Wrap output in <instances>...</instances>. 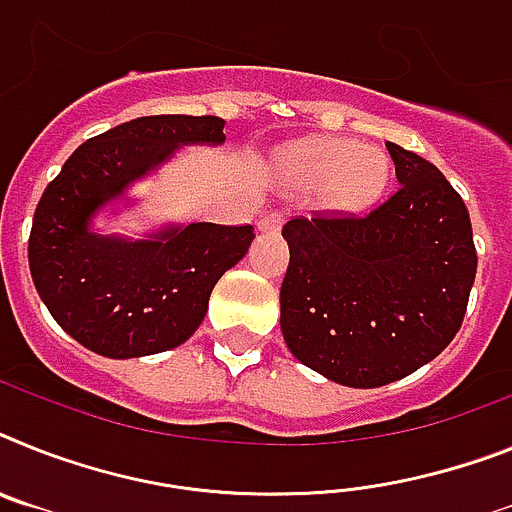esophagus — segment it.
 I'll return each mask as SVG.
<instances>
[{"label":"esophagus","mask_w":512,"mask_h":512,"mask_svg":"<svg viewBox=\"0 0 512 512\" xmlns=\"http://www.w3.org/2000/svg\"><path fill=\"white\" fill-rule=\"evenodd\" d=\"M283 226V213L281 210H268L265 216H260L257 221V229L260 231H278Z\"/></svg>","instance_id":"obj_1"}]
</instances>
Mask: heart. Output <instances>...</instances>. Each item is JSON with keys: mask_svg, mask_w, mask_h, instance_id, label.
<instances>
[{"mask_svg": "<svg viewBox=\"0 0 512 512\" xmlns=\"http://www.w3.org/2000/svg\"><path fill=\"white\" fill-rule=\"evenodd\" d=\"M283 171L299 187H328L338 208L364 210L385 192L388 156L377 148H359L343 137H309L278 153Z\"/></svg>", "mask_w": 512, "mask_h": 512, "instance_id": "obj_1", "label": "heart"}]
</instances>
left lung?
<instances>
[{
    "instance_id": "left-lung-1",
    "label": "left lung",
    "mask_w": 512,
    "mask_h": 512,
    "mask_svg": "<svg viewBox=\"0 0 512 512\" xmlns=\"http://www.w3.org/2000/svg\"><path fill=\"white\" fill-rule=\"evenodd\" d=\"M398 192L367 216L291 218L281 333L291 354L349 388H380L455 338L476 278L471 218L435 163L385 143Z\"/></svg>"
}]
</instances>
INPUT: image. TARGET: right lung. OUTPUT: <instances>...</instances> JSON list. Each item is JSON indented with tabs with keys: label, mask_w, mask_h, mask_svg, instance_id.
<instances>
[{
	"label": "right lung",
	"mask_w": 512,
	"mask_h": 512,
	"mask_svg": "<svg viewBox=\"0 0 512 512\" xmlns=\"http://www.w3.org/2000/svg\"><path fill=\"white\" fill-rule=\"evenodd\" d=\"M221 117L161 114L90 137L49 182L28 239L41 302L85 349L109 359L169 351L200 328L218 278L255 239L252 226L187 223L148 239L96 234L90 218L182 145H221Z\"/></svg>",
	"instance_id": "1"
}]
</instances>
